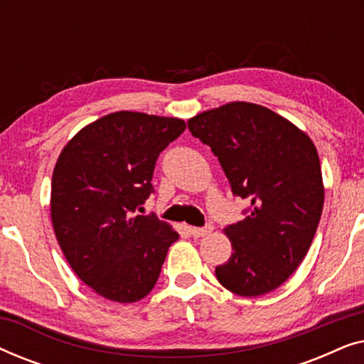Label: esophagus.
I'll list each match as a JSON object with an SVG mask.
<instances>
[{
	"label": "esophagus",
	"mask_w": 364,
	"mask_h": 364,
	"mask_svg": "<svg viewBox=\"0 0 364 364\" xmlns=\"http://www.w3.org/2000/svg\"><path fill=\"white\" fill-rule=\"evenodd\" d=\"M213 230V227L212 225H207V227H192L191 228V233L196 238H198V237H205V235H208V233H210Z\"/></svg>",
	"instance_id": "obj_1"
}]
</instances>
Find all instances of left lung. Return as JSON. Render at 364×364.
Masks as SVG:
<instances>
[{
	"label": "left lung",
	"mask_w": 364,
	"mask_h": 364,
	"mask_svg": "<svg viewBox=\"0 0 364 364\" xmlns=\"http://www.w3.org/2000/svg\"><path fill=\"white\" fill-rule=\"evenodd\" d=\"M212 149L233 196L250 200L247 217L225 228L232 255L217 280L240 296H260L287 282L308 253L325 187L315 144L295 124L252 102H228L188 119Z\"/></svg>",
	"instance_id": "1"
}]
</instances>
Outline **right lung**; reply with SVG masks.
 <instances>
[{"label": "right lung", "instance_id": "1", "mask_svg": "<svg viewBox=\"0 0 364 364\" xmlns=\"http://www.w3.org/2000/svg\"><path fill=\"white\" fill-rule=\"evenodd\" d=\"M183 131L182 119L119 111L82 127L59 154L54 233L74 273L107 300L149 295L178 238L168 223L139 212L154 192L159 154Z\"/></svg>", "mask_w": 364, "mask_h": 364}]
</instances>
